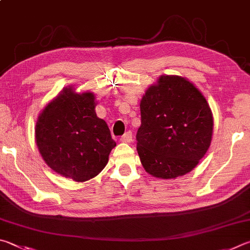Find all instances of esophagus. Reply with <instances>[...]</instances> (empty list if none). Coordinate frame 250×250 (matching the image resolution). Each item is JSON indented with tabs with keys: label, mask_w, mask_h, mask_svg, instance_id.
I'll use <instances>...</instances> for the list:
<instances>
[{
	"label": "esophagus",
	"mask_w": 250,
	"mask_h": 250,
	"mask_svg": "<svg viewBox=\"0 0 250 250\" xmlns=\"http://www.w3.org/2000/svg\"><path fill=\"white\" fill-rule=\"evenodd\" d=\"M132 141H133V134H132V132H130V130L126 132L121 137V142H123V143H130Z\"/></svg>",
	"instance_id": "obj_1"
}]
</instances>
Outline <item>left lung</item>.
<instances>
[{
	"label": "left lung",
	"instance_id": "left-lung-1",
	"mask_svg": "<svg viewBox=\"0 0 250 250\" xmlns=\"http://www.w3.org/2000/svg\"><path fill=\"white\" fill-rule=\"evenodd\" d=\"M141 115L137 151L151 176H183L207 154L213 134L212 111L202 93L186 78L161 76L144 94Z\"/></svg>",
	"mask_w": 250,
	"mask_h": 250
}]
</instances>
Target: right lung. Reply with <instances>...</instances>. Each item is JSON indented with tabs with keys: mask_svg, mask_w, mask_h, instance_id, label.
<instances>
[{
	"mask_svg": "<svg viewBox=\"0 0 250 250\" xmlns=\"http://www.w3.org/2000/svg\"><path fill=\"white\" fill-rule=\"evenodd\" d=\"M92 92L65 87L42 109L35 134L42 159L65 178L83 182L102 171L116 143L95 113Z\"/></svg>",
	"mask_w": 250,
	"mask_h": 250,
	"instance_id": "add662e5",
	"label": "right lung"
}]
</instances>
